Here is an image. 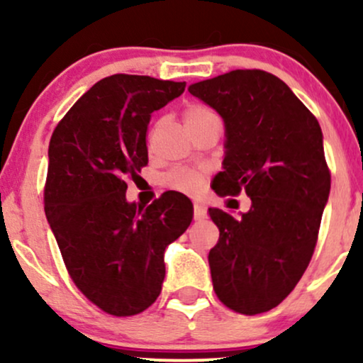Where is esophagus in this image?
Instances as JSON below:
<instances>
[{
	"instance_id": "esophagus-1",
	"label": "esophagus",
	"mask_w": 363,
	"mask_h": 363,
	"mask_svg": "<svg viewBox=\"0 0 363 363\" xmlns=\"http://www.w3.org/2000/svg\"><path fill=\"white\" fill-rule=\"evenodd\" d=\"M208 216L206 208L199 203H194V220H205Z\"/></svg>"
}]
</instances>
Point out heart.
I'll list each match as a JSON object with an SVG mask.
<instances>
[{"label":"heart","instance_id":"obj_1","mask_svg":"<svg viewBox=\"0 0 363 363\" xmlns=\"http://www.w3.org/2000/svg\"><path fill=\"white\" fill-rule=\"evenodd\" d=\"M213 112L203 106H189L184 111V123L187 129H193L199 124H203L205 121L213 118ZM164 184L169 189L177 191L182 194H194L198 193L199 186H201V176L194 170L189 169H176L172 172H169L164 179Z\"/></svg>","mask_w":363,"mask_h":363}]
</instances>
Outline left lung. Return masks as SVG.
I'll list each match as a JSON object with an SVG mask.
<instances>
[{"label": "left lung", "instance_id": "left-lung-1", "mask_svg": "<svg viewBox=\"0 0 363 363\" xmlns=\"http://www.w3.org/2000/svg\"><path fill=\"white\" fill-rule=\"evenodd\" d=\"M223 119L216 194L251 198L240 218L210 208L220 239L210 254L215 294L240 314L277 307L295 289L318 242L331 189L323 131L290 86L261 69H235L189 85Z\"/></svg>", "mask_w": 363, "mask_h": 363}]
</instances>
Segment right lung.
<instances>
[{"instance_id": "obj_1", "label": "right lung", "mask_w": 363, "mask_h": 363, "mask_svg": "<svg viewBox=\"0 0 363 363\" xmlns=\"http://www.w3.org/2000/svg\"><path fill=\"white\" fill-rule=\"evenodd\" d=\"M184 82L112 74L61 119L49 143L44 210L74 285L112 315H135L157 301L164 252L193 220L187 196L169 191L150 206L126 199V176L148 164L152 112Z\"/></svg>"}]
</instances>
